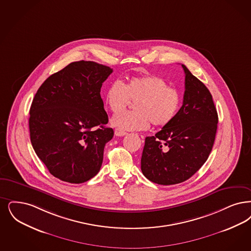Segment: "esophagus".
I'll use <instances>...</instances> for the list:
<instances>
[{
  "instance_id": "34e87169",
  "label": "esophagus",
  "mask_w": 251,
  "mask_h": 251,
  "mask_svg": "<svg viewBox=\"0 0 251 251\" xmlns=\"http://www.w3.org/2000/svg\"><path fill=\"white\" fill-rule=\"evenodd\" d=\"M126 134H127V132L124 131V130H121V129H116L115 130V135L116 136H124Z\"/></svg>"
}]
</instances>
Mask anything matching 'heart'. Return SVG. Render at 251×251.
<instances>
[{
    "instance_id": "b5f03b06",
    "label": "heart",
    "mask_w": 251,
    "mask_h": 251,
    "mask_svg": "<svg viewBox=\"0 0 251 251\" xmlns=\"http://www.w3.org/2000/svg\"><path fill=\"white\" fill-rule=\"evenodd\" d=\"M134 101L132 112H122L112 119V124L122 130H141L169 124L179 110V91L171 88L161 76L148 75L132 76L124 83L113 81L105 91V101L113 113Z\"/></svg>"
}]
</instances>
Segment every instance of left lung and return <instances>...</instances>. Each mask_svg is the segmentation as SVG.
<instances>
[{
	"mask_svg": "<svg viewBox=\"0 0 251 251\" xmlns=\"http://www.w3.org/2000/svg\"><path fill=\"white\" fill-rule=\"evenodd\" d=\"M185 73L183 104L169 124L148 136L141 158V170L159 185L189 179L210 154L218 128V113L210 91L182 64Z\"/></svg>",
	"mask_w": 251,
	"mask_h": 251,
	"instance_id": "1",
	"label": "left lung"
}]
</instances>
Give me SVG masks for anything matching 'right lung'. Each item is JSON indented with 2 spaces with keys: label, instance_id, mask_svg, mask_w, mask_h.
Segmentation results:
<instances>
[{
  "label": "right lung",
  "instance_id": "1",
  "mask_svg": "<svg viewBox=\"0 0 251 251\" xmlns=\"http://www.w3.org/2000/svg\"><path fill=\"white\" fill-rule=\"evenodd\" d=\"M113 70L94 61H75L51 75L37 90L30 109V142L52 176L72 184L100 171L103 150L114 130L100 88Z\"/></svg>",
  "mask_w": 251,
  "mask_h": 251
}]
</instances>
